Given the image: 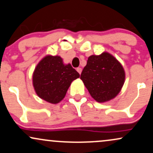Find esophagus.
I'll use <instances>...</instances> for the list:
<instances>
[{
    "mask_svg": "<svg viewBox=\"0 0 153 153\" xmlns=\"http://www.w3.org/2000/svg\"><path fill=\"white\" fill-rule=\"evenodd\" d=\"M76 70H77V71H78L79 73H80V74L81 73H82V68H77Z\"/></svg>",
    "mask_w": 153,
    "mask_h": 153,
    "instance_id": "esophagus-1",
    "label": "esophagus"
}]
</instances>
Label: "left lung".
<instances>
[{
  "instance_id": "8db88e82",
  "label": "left lung",
  "mask_w": 153,
  "mask_h": 153,
  "mask_svg": "<svg viewBox=\"0 0 153 153\" xmlns=\"http://www.w3.org/2000/svg\"><path fill=\"white\" fill-rule=\"evenodd\" d=\"M125 78L122 65L106 51L90 56L80 75L91 97L100 103L116 97L123 88Z\"/></svg>"
}]
</instances>
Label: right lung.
Wrapping results in <instances>:
<instances>
[{"label":"right lung","mask_w":153,"mask_h":153,"mask_svg":"<svg viewBox=\"0 0 153 153\" xmlns=\"http://www.w3.org/2000/svg\"><path fill=\"white\" fill-rule=\"evenodd\" d=\"M80 78V74L65 64L60 56L46 55L34 68L32 85L36 94L44 101L58 104L65 97L71 82Z\"/></svg>","instance_id":"add662e5"}]
</instances>
